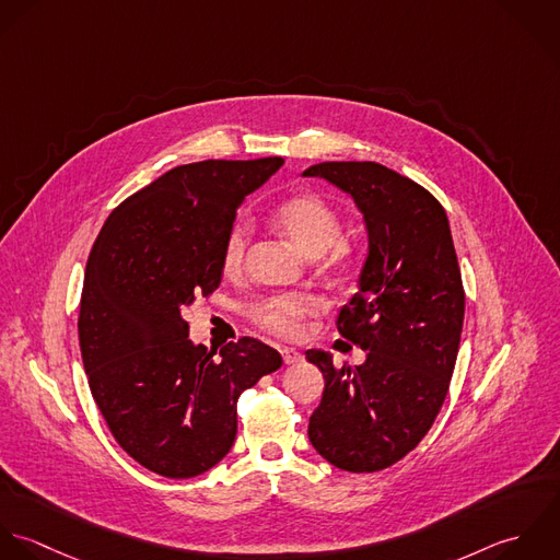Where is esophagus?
<instances>
[{
	"mask_svg": "<svg viewBox=\"0 0 560 560\" xmlns=\"http://www.w3.org/2000/svg\"><path fill=\"white\" fill-rule=\"evenodd\" d=\"M281 354H283V361H285L288 365H296V363L303 361V354H301L299 350H294V348H283Z\"/></svg>",
	"mask_w": 560,
	"mask_h": 560,
	"instance_id": "34e87169",
	"label": "esophagus"
}]
</instances>
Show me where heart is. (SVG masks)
I'll use <instances>...</instances> for the list:
<instances>
[{
    "mask_svg": "<svg viewBox=\"0 0 560 560\" xmlns=\"http://www.w3.org/2000/svg\"><path fill=\"white\" fill-rule=\"evenodd\" d=\"M272 224L285 233L301 253L318 257L327 275H343L357 261V246L341 237V219L336 208L312 190H301L272 210ZM248 226L244 221L229 224L223 240L221 266L226 275H235L246 257ZM320 312V303L310 294H275L255 301L248 307V318L261 331L281 339H301L307 334L310 318Z\"/></svg>",
    "mask_w": 560,
    "mask_h": 560,
    "instance_id": "b5f03b06",
    "label": "heart"
}]
</instances>
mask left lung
<instances>
[{"label": "left lung", "instance_id": "8db88e82", "mask_svg": "<svg viewBox=\"0 0 560 560\" xmlns=\"http://www.w3.org/2000/svg\"><path fill=\"white\" fill-rule=\"evenodd\" d=\"M348 192L363 212L370 253L359 292L337 316L363 365L307 350L325 376L310 442L352 474L385 469L431 431L446 400L463 331L465 290L442 203L376 162H323L303 173Z\"/></svg>", "mask_w": 560, "mask_h": 560}]
</instances>
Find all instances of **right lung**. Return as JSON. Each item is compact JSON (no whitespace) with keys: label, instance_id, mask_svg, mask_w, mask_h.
<instances>
[{"label":"right lung","instance_id":"right-lung-1","mask_svg":"<svg viewBox=\"0 0 560 560\" xmlns=\"http://www.w3.org/2000/svg\"><path fill=\"white\" fill-rule=\"evenodd\" d=\"M281 164L175 166L114 208L91 248L78 318L91 394L116 444L164 478L214 467L233 446L240 394L283 363L255 337L229 341L214 359L188 339L184 318L221 285L237 206Z\"/></svg>","mask_w":560,"mask_h":560}]
</instances>
